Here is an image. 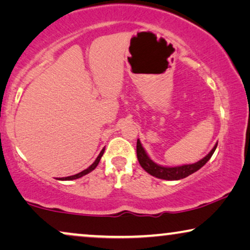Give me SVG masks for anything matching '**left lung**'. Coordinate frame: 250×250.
Here are the masks:
<instances>
[{
    "mask_svg": "<svg viewBox=\"0 0 250 250\" xmlns=\"http://www.w3.org/2000/svg\"><path fill=\"white\" fill-rule=\"evenodd\" d=\"M217 143L214 146V148L210 150V152L208 153L206 157H204L203 159L194 164H189V165H182V166H176V167H166V166H160L155 162H152L149 158V156L146 155V150L143 149V146L138 140L136 142V156H138V160L140 165L146 173H149L150 175L158 177L162 180H168V181H175L181 180L184 177L191 175V174L197 172L198 169H200L208 160L210 159V157L213 156V153L216 149Z\"/></svg>",
    "mask_w": 250,
    "mask_h": 250,
    "instance_id": "left-lung-1",
    "label": "left lung"
}]
</instances>
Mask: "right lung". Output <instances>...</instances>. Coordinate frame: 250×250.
I'll use <instances>...</instances> for the list:
<instances>
[{"instance_id":"right-lung-1","label":"right lung","mask_w":250,"mask_h":250,"mask_svg":"<svg viewBox=\"0 0 250 250\" xmlns=\"http://www.w3.org/2000/svg\"><path fill=\"white\" fill-rule=\"evenodd\" d=\"M104 148L101 150V152H100V153H99V156L97 157V159H95V162H94L93 164H92V165H91L90 167H87L86 169L82 170L81 173L75 174V175L67 176V177H61V179H59V180H61V181H70V180H76V179H80V177L84 176V175H86V174H88L90 172H92V170H93V169L95 168V167L98 166V164H99V162H100V159H101L102 155H104Z\"/></svg>"}]
</instances>
